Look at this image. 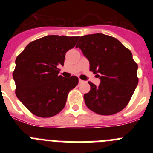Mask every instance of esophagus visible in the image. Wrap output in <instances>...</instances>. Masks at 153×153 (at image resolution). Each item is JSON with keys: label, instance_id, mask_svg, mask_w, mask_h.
I'll list each match as a JSON object with an SVG mask.
<instances>
[{"label": "esophagus", "instance_id": "esophagus-1", "mask_svg": "<svg viewBox=\"0 0 153 153\" xmlns=\"http://www.w3.org/2000/svg\"><path fill=\"white\" fill-rule=\"evenodd\" d=\"M84 82H85V81L82 80V79H79V83H84Z\"/></svg>", "mask_w": 153, "mask_h": 153}]
</instances>
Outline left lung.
Segmentation results:
<instances>
[{"instance_id":"8db88e82","label":"left lung","mask_w":153,"mask_h":153,"mask_svg":"<svg viewBox=\"0 0 153 153\" xmlns=\"http://www.w3.org/2000/svg\"><path fill=\"white\" fill-rule=\"evenodd\" d=\"M79 47L90 61V70L100 74V84L91 82L84 94L86 106L100 115L117 113L128 105L139 82L138 65L131 51L111 36L94 33L82 36Z\"/></svg>"}]
</instances>
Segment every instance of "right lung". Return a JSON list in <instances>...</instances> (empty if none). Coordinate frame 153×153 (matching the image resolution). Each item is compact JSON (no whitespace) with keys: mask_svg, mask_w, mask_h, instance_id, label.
Instances as JSON below:
<instances>
[{"mask_svg":"<svg viewBox=\"0 0 153 153\" xmlns=\"http://www.w3.org/2000/svg\"><path fill=\"white\" fill-rule=\"evenodd\" d=\"M79 36L49 35L30 42L16 58L13 78L15 93L25 107L39 117H53L64 108L77 76H59L65 54Z\"/></svg>","mask_w":153,"mask_h":153,"instance_id":"right-lung-1","label":"right lung"}]
</instances>
